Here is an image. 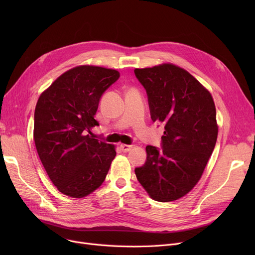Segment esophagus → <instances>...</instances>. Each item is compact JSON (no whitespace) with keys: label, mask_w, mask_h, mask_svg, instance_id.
I'll return each instance as SVG.
<instances>
[{"label":"esophagus","mask_w":255,"mask_h":255,"mask_svg":"<svg viewBox=\"0 0 255 255\" xmlns=\"http://www.w3.org/2000/svg\"><path fill=\"white\" fill-rule=\"evenodd\" d=\"M132 144H125V143H122L120 145V149L122 150L123 152H129L131 149H132Z\"/></svg>","instance_id":"obj_1"}]
</instances>
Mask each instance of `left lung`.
I'll return each instance as SVG.
<instances>
[{
    "instance_id": "obj_1",
    "label": "left lung",
    "mask_w": 255,
    "mask_h": 255,
    "mask_svg": "<svg viewBox=\"0 0 255 255\" xmlns=\"http://www.w3.org/2000/svg\"><path fill=\"white\" fill-rule=\"evenodd\" d=\"M134 73L148 94L152 121L164 125L162 150L146 145V161L135 175L151 198L172 202L193 189L215 148V103L211 93L177 65L135 68Z\"/></svg>"
}]
</instances>
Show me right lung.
<instances>
[{
  "label": "right lung",
  "instance_id": "obj_1",
  "mask_svg": "<svg viewBox=\"0 0 255 255\" xmlns=\"http://www.w3.org/2000/svg\"><path fill=\"white\" fill-rule=\"evenodd\" d=\"M119 71L82 65L64 72L40 95L34 115V141L58 190L83 198L102 185L116 157L114 144L94 138V119L104 91Z\"/></svg>",
  "mask_w": 255,
  "mask_h": 255
}]
</instances>
